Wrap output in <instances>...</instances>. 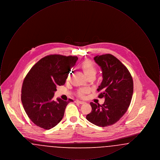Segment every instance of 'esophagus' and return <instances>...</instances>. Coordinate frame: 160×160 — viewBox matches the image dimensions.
<instances>
[{
	"mask_svg": "<svg viewBox=\"0 0 160 160\" xmlns=\"http://www.w3.org/2000/svg\"><path fill=\"white\" fill-rule=\"evenodd\" d=\"M75 102H76V103H79V104H83L85 103V102L82 101H79V100H76Z\"/></svg>",
	"mask_w": 160,
	"mask_h": 160,
	"instance_id": "esophagus-1",
	"label": "esophagus"
}]
</instances>
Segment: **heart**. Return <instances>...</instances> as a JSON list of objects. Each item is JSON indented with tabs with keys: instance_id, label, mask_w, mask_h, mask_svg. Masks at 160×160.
<instances>
[{
	"instance_id": "1",
	"label": "heart",
	"mask_w": 160,
	"mask_h": 160,
	"mask_svg": "<svg viewBox=\"0 0 160 160\" xmlns=\"http://www.w3.org/2000/svg\"><path fill=\"white\" fill-rule=\"evenodd\" d=\"M80 68L82 71L83 72L84 74L86 77L89 76H95L96 74V68L93 62L90 60H86L81 64ZM87 91L85 89H80L77 92V94L79 97H83L84 95L86 93Z\"/></svg>"
}]
</instances>
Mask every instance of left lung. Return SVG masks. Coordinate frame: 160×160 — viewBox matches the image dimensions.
I'll list each match as a JSON object with an SVG mask.
<instances>
[{"label":"left lung","instance_id":"8db88e82","mask_svg":"<svg viewBox=\"0 0 160 160\" xmlns=\"http://www.w3.org/2000/svg\"><path fill=\"white\" fill-rule=\"evenodd\" d=\"M94 61L102 70V81L97 91L98 98H104L102 105L91 102V112L86 119L93 124L104 127L113 125L126 113L133 93L131 75L122 62L110 54L98 55Z\"/></svg>","mask_w":160,"mask_h":160}]
</instances>
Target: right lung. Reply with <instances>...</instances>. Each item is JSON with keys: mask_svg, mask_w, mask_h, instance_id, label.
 Here are the masks:
<instances>
[{"mask_svg": "<svg viewBox=\"0 0 160 160\" xmlns=\"http://www.w3.org/2000/svg\"><path fill=\"white\" fill-rule=\"evenodd\" d=\"M77 56L52 54L35 63L23 81L22 102L28 117L36 125L50 129L62 119L69 102L58 98L54 100L57 87L63 85Z\"/></svg>", "mask_w": 160, "mask_h": 160, "instance_id": "obj_1", "label": "right lung"}]
</instances>
